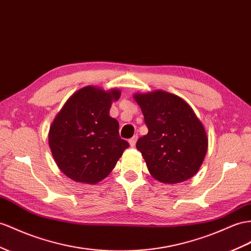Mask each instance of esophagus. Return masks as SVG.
Here are the masks:
<instances>
[{"label": "esophagus", "mask_w": 251, "mask_h": 251, "mask_svg": "<svg viewBox=\"0 0 251 251\" xmlns=\"http://www.w3.org/2000/svg\"><path fill=\"white\" fill-rule=\"evenodd\" d=\"M137 140H138V136L136 134V136H133L131 139H129V141H128V142H129V145H130L131 147H133L134 145H136Z\"/></svg>", "instance_id": "34e87169"}]
</instances>
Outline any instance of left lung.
I'll use <instances>...</instances> for the list:
<instances>
[{
    "label": "left lung",
    "mask_w": 251,
    "mask_h": 251,
    "mask_svg": "<svg viewBox=\"0 0 251 251\" xmlns=\"http://www.w3.org/2000/svg\"><path fill=\"white\" fill-rule=\"evenodd\" d=\"M149 133L137 149L151 175L164 183H178L194 176L208 149L201 121L182 99L165 91L136 94Z\"/></svg>",
    "instance_id": "left-lung-1"
}]
</instances>
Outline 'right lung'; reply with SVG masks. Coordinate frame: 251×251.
Listing matches in <instances>:
<instances>
[{"instance_id": "obj_1", "label": "right lung", "mask_w": 251, "mask_h": 251, "mask_svg": "<svg viewBox=\"0 0 251 251\" xmlns=\"http://www.w3.org/2000/svg\"><path fill=\"white\" fill-rule=\"evenodd\" d=\"M119 90L88 86L74 93L50 128L49 144L56 164L77 182L96 183L107 177L129 144L121 139L119 122L109 115Z\"/></svg>"}]
</instances>
